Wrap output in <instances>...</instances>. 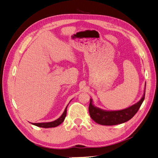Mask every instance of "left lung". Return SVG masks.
<instances>
[{
    "label": "left lung",
    "instance_id": "8db88e82",
    "mask_svg": "<svg viewBox=\"0 0 158 158\" xmlns=\"http://www.w3.org/2000/svg\"><path fill=\"white\" fill-rule=\"evenodd\" d=\"M146 91V88H145ZM145 98V93L139 102L127 109L120 111H107L95 107L90 99L89 105V115L93 120L99 125H116L125 123L132 118L138 112Z\"/></svg>",
    "mask_w": 158,
    "mask_h": 158
}]
</instances>
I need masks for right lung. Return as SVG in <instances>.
I'll return each mask as SVG.
<instances>
[{
    "mask_svg": "<svg viewBox=\"0 0 158 158\" xmlns=\"http://www.w3.org/2000/svg\"><path fill=\"white\" fill-rule=\"evenodd\" d=\"M68 106H66V109H64V111L63 113V114L58 118L55 120V121L49 122V123H32L33 125H34L37 127H42V128H52V127H55L58 125H60V124L63 123L65 117L66 115V109H67Z\"/></svg>",
    "mask_w": 158,
    "mask_h": 158,
    "instance_id": "1",
    "label": "right lung"
}]
</instances>
